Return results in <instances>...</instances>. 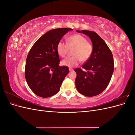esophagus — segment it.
Returning a JSON list of instances; mask_svg holds the SVG:
<instances>
[{
  "instance_id": "1",
  "label": "esophagus",
  "mask_w": 135,
  "mask_h": 135,
  "mask_svg": "<svg viewBox=\"0 0 135 135\" xmlns=\"http://www.w3.org/2000/svg\"><path fill=\"white\" fill-rule=\"evenodd\" d=\"M73 69L71 68H69V71H73Z\"/></svg>"
}]
</instances>
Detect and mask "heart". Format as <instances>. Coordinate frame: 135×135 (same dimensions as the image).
I'll use <instances>...</instances> for the list:
<instances>
[{
    "mask_svg": "<svg viewBox=\"0 0 135 135\" xmlns=\"http://www.w3.org/2000/svg\"><path fill=\"white\" fill-rule=\"evenodd\" d=\"M69 47L75 48L73 55L63 60L61 64L69 68L76 66L81 61L86 62L92 54L93 47L84 36L80 34L73 35L68 38L67 43L60 40L57 45V52L59 56L65 57L67 55Z\"/></svg>",
    "mask_w": 135,
    "mask_h": 135,
    "instance_id": "b5f03b06",
    "label": "heart"
}]
</instances>
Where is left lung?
I'll use <instances>...</instances> for the list:
<instances>
[{
	"label": "left lung",
	"mask_w": 135,
	"mask_h": 135,
	"mask_svg": "<svg viewBox=\"0 0 135 135\" xmlns=\"http://www.w3.org/2000/svg\"><path fill=\"white\" fill-rule=\"evenodd\" d=\"M77 32L88 36L92 43V54L82 68L75 69L76 73L75 85L81 95L92 97L99 95L107 88L114 71L113 54L100 36L96 32L83 30Z\"/></svg>",
	"instance_id": "left-lung-1"
}]
</instances>
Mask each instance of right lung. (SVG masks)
Segmentation results:
<instances>
[{
    "mask_svg": "<svg viewBox=\"0 0 135 135\" xmlns=\"http://www.w3.org/2000/svg\"><path fill=\"white\" fill-rule=\"evenodd\" d=\"M70 28H59L48 31L31 47L26 61L25 75L28 87L35 95L46 98L60 91L68 66H60L57 45Z\"/></svg>",
    "mask_w": 135,
    "mask_h": 135,
    "instance_id": "add662e5",
    "label": "right lung"
}]
</instances>
